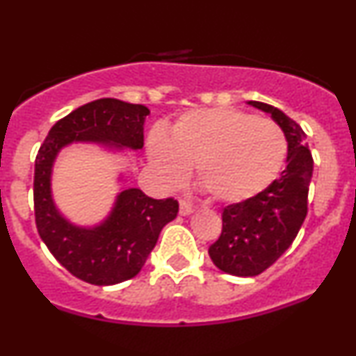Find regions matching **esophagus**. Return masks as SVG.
<instances>
[{
    "label": "esophagus",
    "mask_w": 356,
    "mask_h": 356,
    "mask_svg": "<svg viewBox=\"0 0 356 356\" xmlns=\"http://www.w3.org/2000/svg\"><path fill=\"white\" fill-rule=\"evenodd\" d=\"M194 212V209H192V206L189 202L186 201H179V214L181 216H189Z\"/></svg>",
    "instance_id": "esophagus-1"
}]
</instances>
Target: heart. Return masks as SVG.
Wrapping results in <instances>:
<instances>
[{"label": "heart", "instance_id": "1", "mask_svg": "<svg viewBox=\"0 0 356 356\" xmlns=\"http://www.w3.org/2000/svg\"><path fill=\"white\" fill-rule=\"evenodd\" d=\"M288 140L269 118L236 108L192 110L167 137L155 132L149 157L165 184L179 186L195 167V184L212 201L243 202L271 186L283 169Z\"/></svg>", "mask_w": 356, "mask_h": 356}]
</instances>
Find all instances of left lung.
Segmentation results:
<instances>
[{"instance_id":"8db88e82","label":"left lung","mask_w":356,"mask_h":356,"mask_svg":"<svg viewBox=\"0 0 356 356\" xmlns=\"http://www.w3.org/2000/svg\"><path fill=\"white\" fill-rule=\"evenodd\" d=\"M271 113L288 140L286 167L271 186L248 201L222 211V231L211 244L209 256L220 271L232 276H257L291 246L308 214L313 157L306 136L293 118L273 105L248 102Z\"/></svg>"}]
</instances>
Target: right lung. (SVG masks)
I'll list each match as a JSON object with an SVG mask.
<instances>
[{"label": "right lung", "mask_w": 356, "mask_h": 356, "mask_svg": "<svg viewBox=\"0 0 356 356\" xmlns=\"http://www.w3.org/2000/svg\"><path fill=\"white\" fill-rule=\"evenodd\" d=\"M145 105L100 99L56 122L35 161V220L40 238L67 271L85 283L110 286L137 276L167 222L175 219L174 197L152 199L140 189L117 195L108 218L95 227L68 222L51 197V169L56 155L72 142H97L108 149H142Z\"/></svg>", "instance_id": "right-lung-1"}]
</instances>
